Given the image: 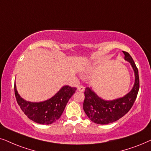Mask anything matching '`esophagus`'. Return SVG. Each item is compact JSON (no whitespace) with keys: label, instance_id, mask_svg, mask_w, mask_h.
<instances>
[{"label":"esophagus","instance_id":"1","mask_svg":"<svg viewBox=\"0 0 151 151\" xmlns=\"http://www.w3.org/2000/svg\"><path fill=\"white\" fill-rule=\"evenodd\" d=\"M84 90H85V88H84L83 86H79V87H78V90L80 92H83Z\"/></svg>","mask_w":151,"mask_h":151}]
</instances>
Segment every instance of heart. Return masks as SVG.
<instances>
[{
	"label": "heart",
	"mask_w": 151,
	"mask_h": 151,
	"mask_svg": "<svg viewBox=\"0 0 151 151\" xmlns=\"http://www.w3.org/2000/svg\"><path fill=\"white\" fill-rule=\"evenodd\" d=\"M84 74H88V72H87V71H85V72H84Z\"/></svg>",
	"instance_id": "heart-1"
}]
</instances>
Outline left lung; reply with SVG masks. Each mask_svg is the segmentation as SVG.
<instances>
[{
	"label": "left lung",
	"mask_w": 151,
	"mask_h": 151,
	"mask_svg": "<svg viewBox=\"0 0 151 151\" xmlns=\"http://www.w3.org/2000/svg\"><path fill=\"white\" fill-rule=\"evenodd\" d=\"M125 61L129 62L134 74V82L131 90L122 97L112 100H105L98 96L90 87L85 89L83 110L88 117L98 124H108L117 121L130 110L135 101L139 88L138 69L129 54L126 52Z\"/></svg>",
	"instance_id": "obj_1"
}]
</instances>
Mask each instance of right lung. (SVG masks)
<instances>
[{
  "mask_svg": "<svg viewBox=\"0 0 151 151\" xmlns=\"http://www.w3.org/2000/svg\"><path fill=\"white\" fill-rule=\"evenodd\" d=\"M77 90L76 88L63 86L53 96L45 101L32 102L22 98L17 91L16 82L14 92L20 108L29 119L40 124H51L61 117L67 103Z\"/></svg>",
  "mask_w": 151,
  "mask_h": 151,
  "instance_id": "add662e5",
  "label": "right lung"
}]
</instances>
